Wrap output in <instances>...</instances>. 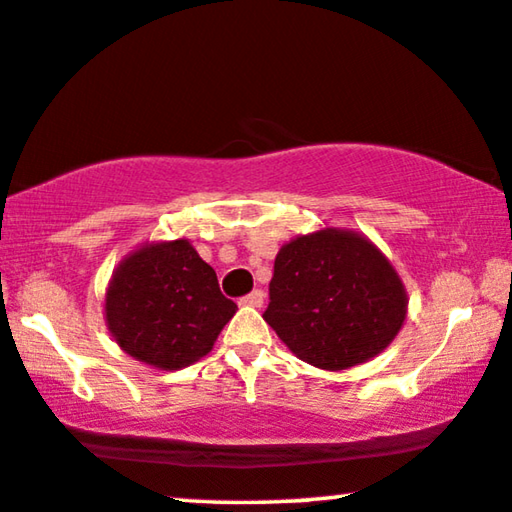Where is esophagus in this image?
I'll return each instance as SVG.
<instances>
[{"label":"esophagus","instance_id":"esophagus-1","mask_svg":"<svg viewBox=\"0 0 512 512\" xmlns=\"http://www.w3.org/2000/svg\"><path fill=\"white\" fill-rule=\"evenodd\" d=\"M262 302H264V292L262 290H252L245 297H241L243 306H262Z\"/></svg>","mask_w":512,"mask_h":512}]
</instances>
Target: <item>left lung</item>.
Instances as JSON below:
<instances>
[{"label": "left lung", "instance_id": "1", "mask_svg": "<svg viewBox=\"0 0 512 512\" xmlns=\"http://www.w3.org/2000/svg\"><path fill=\"white\" fill-rule=\"evenodd\" d=\"M407 295L391 262L356 231L323 229L283 245L262 318L320 370H346L386 349Z\"/></svg>", "mask_w": 512, "mask_h": 512}]
</instances>
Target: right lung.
I'll list each match as a JSON object with an SVG mask.
<instances>
[{
	"label": "right lung",
	"instance_id": "add662e5",
	"mask_svg": "<svg viewBox=\"0 0 512 512\" xmlns=\"http://www.w3.org/2000/svg\"><path fill=\"white\" fill-rule=\"evenodd\" d=\"M236 313L215 269L192 243L142 245L119 264L107 288V327L128 356L161 370H180L213 349Z\"/></svg>",
	"mask_w": 512,
	"mask_h": 512
}]
</instances>
